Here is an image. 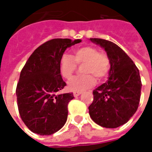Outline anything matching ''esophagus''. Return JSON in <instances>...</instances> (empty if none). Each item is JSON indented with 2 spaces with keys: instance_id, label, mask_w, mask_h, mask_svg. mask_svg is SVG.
<instances>
[{
  "instance_id": "esophagus-1",
  "label": "esophagus",
  "mask_w": 152,
  "mask_h": 152,
  "mask_svg": "<svg viewBox=\"0 0 152 152\" xmlns=\"http://www.w3.org/2000/svg\"><path fill=\"white\" fill-rule=\"evenodd\" d=\"M80 94H81V92H74L73 93V95H74V97H77V96H79Z\"/></svg>"
}]
</instances>
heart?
<instances>
[{"instance_id": "obj_1", "label": "heart", "mask_w": 152, "mask_h": 152, "mask_svg": "<svg viewBox=\"0 0 152 152\" xmlns=\"http://www.w3.org/2000/svg\"><path fill=\"white\" fill-rule=\"evenodd\" d=\"M85 75L74 77L68 82V89L75 92H80L92 87L96 80L105 79L110 71V59L106 53L99 52L95 47L82 46L74 51V57L69 53H63L60 58L59 70L63 78L70 80L76 72L78 65H83Z\"/></svg>"}]
</instances>
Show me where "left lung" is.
I'll return each mask as SVG.
<instances>
[{"instance_id": "1", "label": "left lung", "mask_w": 152, "mask_h": 152, "mask_svg": "<svg viewBox=\"0 0 152 152\" xmlns=\"http://www.w3.org/2000/svg\"><path fill=\"white\" fill-rule=\"evenodd\" d=\"M89 40L104 49L111 63L107 81L93 91L89 115L102 127L117 128L127 123L138 107L142 88L139 71L117 45L99 38Z\"/></svg>"}]
</instances>
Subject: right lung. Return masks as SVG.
Returning a JSON list of instances; mask_svg holds the SVG:
<instances>
[{
	"instance_id": "right-lung-1",
	"label": "right lung",
	"mask_w": 152,
	"mask_h": 152,
	"mask_svg": "<svg viewBox=\"0 0 152 152\" xmlns=\"http://www.w3.org/2000/svg\"><path fill=\"white\" fill-rule=\"evenodd\" d=\"M81 40L57 38L35 50L22 69L16 88L18 112L26 126L35 134L51 135L67 119L72 93L59 94L66 86L59 70L64 51Z\"/></svg>"
}]
</instances>
